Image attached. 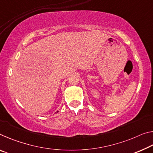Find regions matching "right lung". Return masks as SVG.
Here are the masks:
<instances>
[{"instance_id":"add662e5","label":"right lung","mask_w":153,"mask_h":153,"mask_svg":"<svg viewBox=\"0 0 153 153\" xmlns=\"http://www.w3.org/2000/svg\"><path fill=\"white\" fill-rule=\"evenodd\" d=\"M57 112H58V111H57Z\"/></svg>"}]
</instances>
